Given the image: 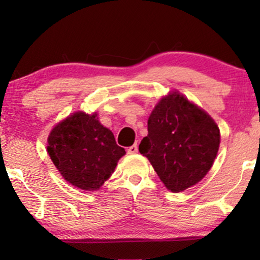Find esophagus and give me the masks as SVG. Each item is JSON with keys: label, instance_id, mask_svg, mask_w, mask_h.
<instances>
[{"label": "esophagus", "instance_id": "34e87169", "mask_svg": "<svg viewBox=\"0 0 260 260\" xmlns=\"http://www.w3.org/2000/svg\"><path fill=\"white\" fill-rule=\"evenodd\" d=\"M137 152H138V148H137L136 144L131 145V147L127 149V154H129V155H135V154H137Z\"/></svg>", "mask_w": 260, "mask_h": 260}]
</instances>
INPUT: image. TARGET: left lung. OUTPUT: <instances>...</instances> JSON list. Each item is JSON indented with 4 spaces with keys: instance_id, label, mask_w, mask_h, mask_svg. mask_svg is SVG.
Here are the masks:
<instances>
[{
    "instance_id": "1",
    "label": "left lung",
    "mask_w": 260,
    "mask_h": 260,
    "mask_svg": "<svg viewBox=\"0 0 260 260\" xmlns=\"http://www.w3.org/2000/svg\"><path fill=\"white\" fill-rule=\"evenodd\" d=\"M219 144L220 130L212 117L179 92H170L152 110L148 136L138 149L165 186L179 193L204 179Z\"/></svg>"
}]
</instances>
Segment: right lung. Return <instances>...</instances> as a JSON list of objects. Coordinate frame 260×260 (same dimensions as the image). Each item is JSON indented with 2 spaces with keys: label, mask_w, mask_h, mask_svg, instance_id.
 Segmentation results:
<instances>
[{
  "label": "right lung",
  "mask_w": 260,
  "mask_h": 260,
  "mask_svg": "<svg viewBox=\"0 0 260 260\" xmlns=\"http://www.w3.org/2000/svg\"><path fill=\"white\" fill-rule=\"evenodd\" d=\"M47 151L63 179L83 190H98L125 155L97 113L78 111L53 127Z\"/></svg>",
  "instance_id": "obj_1"
}]
</instances>
